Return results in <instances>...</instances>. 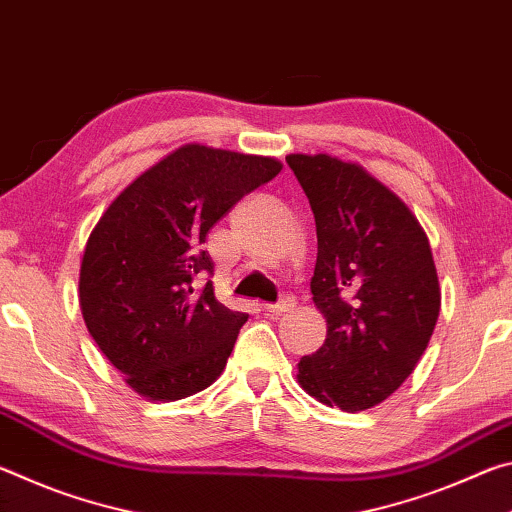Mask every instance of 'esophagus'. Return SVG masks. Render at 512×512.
<instances>
[{
	"label": "esophagus",
	"instance_id": "1",
	"mask_svg": "<svg viewBox=\"0 0 512 512\" xmlns=\"http://www.w3.org/2000/svg\"><path fill=\"white\" fill-rule=\"evenodd\" d=\"M293 307H296V300H293L291 296H287V298H282L280 302H277V305H264V311H266L268 316L277 318V316L287 314V311H291Z\"/></svg>",
	"mask_w": 512,
	"mask_h": 512
}]
</instances>
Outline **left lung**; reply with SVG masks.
Masks as SVG:
<instances>
[{
  "instance_id": "left-lung-1",
  "label": "left lung",
  "mask_w": 512,
  "mask_h": 512,
  "mask_svg": "<svg viewBox=\"0 0 512 512\" xmlns=\"http://www.w3.org/2000/svg\"><path fill=\"white\" fill-rule=\"evenodd\" d=\"M316 219L311 293L327 339L298 363L302 391L343 411L391 397L418 366L440 314L427 232L400 196L357 162L291 153Z\"/></svg>"
}]
</instances>
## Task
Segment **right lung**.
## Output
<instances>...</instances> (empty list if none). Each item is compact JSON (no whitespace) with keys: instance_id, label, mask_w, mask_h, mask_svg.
Listing matches in <instances>:
<instances>
[{"instance_id":"add662e5","label":"right lung","mask_w":512,"mask_h":512,"mask_svg":"<svg viewBox=\"0 0 512 512\" xmlns=\"http://www.w3.org/2000/svg\"><path fill=\"white\" fill-rule=\"evenodd\" d=\"M282 162L183 144L140 173L90 232L79 302L88 332L126 384L149 402H176L214 384L248 316L214 298L203 250L214 228Z\"/></svg>"}]
</instances>
